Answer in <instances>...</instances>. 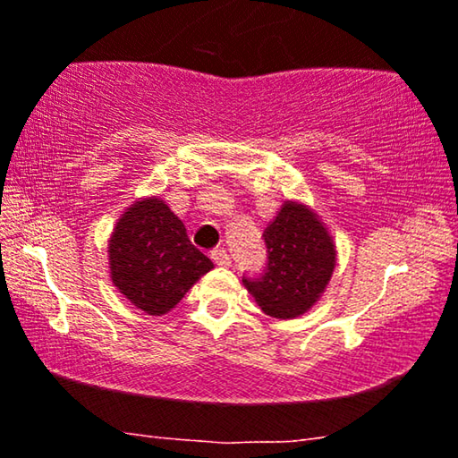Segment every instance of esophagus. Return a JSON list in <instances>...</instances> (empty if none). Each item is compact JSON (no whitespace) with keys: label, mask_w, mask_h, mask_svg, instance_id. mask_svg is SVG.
I'll use <instances>...</instances> for the list:
<instances>
[{"label":"esophagus","mask_w":458,"mask_h":458,"mask_svg":"<svg viewBox=\"0 0 458 458\" xmlns=\"http://www.w3.org/2000/svg\"><path fill=\"white\" fill-rule=\"evenodd\" d=\"M212 260L216 262L218 267H229L231 265V256H229V252L227 250H212Z\"/></svg>","instance_id":"1"}]
</instances>
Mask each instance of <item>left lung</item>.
I'll return each mask as SVG.
<instances>
[{"label":"left lung","mask_w":458,"mask_h":458,"mask_svg":"<svg viewBox=\"0 0 458 458\" xmlns=\"http://www.w3.org/2000/svg\"><path fill=\"white\" fill-rule=\"evenodd\" d=\"M267 273L243 279L265 315L296 318L309 312L327 290L335 268V243L310 206L285 199L265 229Z\"/></svg>","instance_id":"obj_1"}]
</instances>
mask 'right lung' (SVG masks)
Segmentation results:
<instances>
[{
  "instance_id": "1",
  "label": "right lung",
  "mask_w": 458,
  "mask_h": 458,
  "mask_svg": "<svg viewBox=\"0 0 458 458\" xmlns=\"http://www.w3.org/2000/svg\"><path fill=\"white\" fill-rule=\"evenodd\" d=\"M112 285L146 315L162 317L215 268L160 196L135 199L108 240Z\"/></svg>"
}]
</instances>
